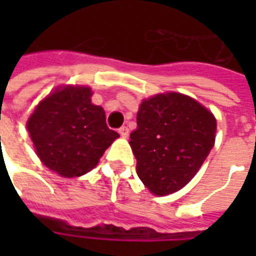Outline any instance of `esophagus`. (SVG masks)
Here are the masks:
<instances>
[{
    "label": "esophagus",
    "mask_w": 256,
    "mask_h": 256,
    "mask_svg": "<svg viewBox=\"0 0 256 256\" xmlns=\"http://www.w3.org/2000/svg\"><path fill=\"white\" fill-rule=\"evenodd\" d=\"M118 132H120V135H121L122 138H126V136L130 135V130H128V126H121V128L118 130Z\"/></svg>",
    "instance_id": "obj_1"
}]
</instances>
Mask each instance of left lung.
<instances>
[{"label": "left lung", "instance_id": "obj_1", "mask_svg": "<svg viewBox=\"0 0 256 256\" xmlns=\"http://www.w3.org/2000/svg\"><path fill=\"white\" fill-rule=\"evenodd\" d=\"M216 121L186 95L158 94L144 100L130 145L136 174L155 195L181 190L194 178L215 142Z\"/></svg>", "mask_w": 256, "mask_h": 256}]
</instances>
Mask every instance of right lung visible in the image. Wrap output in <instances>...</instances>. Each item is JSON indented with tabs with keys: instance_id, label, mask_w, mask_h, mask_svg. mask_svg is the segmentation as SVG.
<instances>
[{
	"instance_id": "1",
	"label": "right lung",
	"mask_w": 256,
	"mask_h": 256,
	"mask_svg": "<svg viewBox=\"0 0 256 256\" xmlns=\"http://www.w3.org/2000/svg\"><path fill=\"white\" fill-rule=\"evenodd\" d=\"M86 86H65L38 104L26 128L36 155L65 178L81 176L98 164L120 135L110 130Z\"/></svg>"
}]
</instances>
